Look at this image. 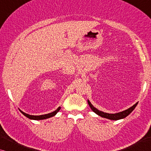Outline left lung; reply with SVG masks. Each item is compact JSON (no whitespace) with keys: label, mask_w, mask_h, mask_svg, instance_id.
Wrapping results in <instances>:
<instances>
[{"label":"left lung","mask_w":151,"mask_h":151,"mask_svg":"<svg viewBox=\"0 0 151 151\" xmlns=\"http://www.w3.org/2000/svg\"><path fill=\"white\" fill-rule=\"evenodd\" d=\"M88 105H89L90 108L92 109V111H93L94 113H96L97 115H100V116L102 117H104V118L112 119V120H118V119H123L127 116H128V115H129L130 113H131L132 111L135 109L136 106H137L138 104V102L136 103L135 104H134L133 106L131 107V108L128 109L125 111H122V112L117 113H107L102 112V111H99L98 109L95 108V107L93 106V105L91 104V103L90 102V101L88 100Z\"/></svg>","instance_id":"obj_1"}]
</instances>
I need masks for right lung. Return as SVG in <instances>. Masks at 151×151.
I'll return each mask as SVG.
<instances>
[{"mask_svg": "<svg viewBox=\"0 0 151 151\" xmlns=\"http://www.w3.org/2000/svg\"><path fill=\"white\" fill-rule=\"evenodd\" d=\"M60 109H61L60 106H59L58 108L55 111H53V112L50 113H48V114L42 115H31L27 114V113H24L23 111H22L21 110H20V111L22 113V114L24 115V116H26L27 117H28L29 119H34V120H40V119H47V118H49V117H51L54 116V115H56V113L58 112L60 110Z\"/></svg>", "mask_w": 151, "mask_h": 151, "instance_id": "1", "label": "right lung"}]
</instances>
